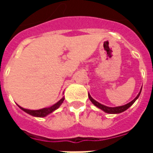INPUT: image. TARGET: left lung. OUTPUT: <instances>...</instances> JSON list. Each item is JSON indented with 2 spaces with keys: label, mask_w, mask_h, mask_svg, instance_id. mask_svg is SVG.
Returning <instances> with one entry per match:
<instances>
[{
  "label": "left lung",
  "mask_w": 153,
  "mask_h": 153,
  "mask_svg": "<svg viewBox=\"0 0 153 153\" xmlns=\"http://www.w3.org/2000/svg\"><path fill=\"white\" fill-rule=\"evenodd\" d=\"M141 91H142V88L141 89H140V92L138 93V94L137 95V97H135L134 99L132 100L130 102L127 103V104H125V105H123V106H115V107H111V106H106L105 105H102V104H101L99 103L98 102H97L96 100H94L91 97V95L89 94L88 93V97H89V100L92 102L93 105L95 106H97V108H99L101 109L102 111H103L104 112L106 113H108V114H119V113H121V112H124L125 111H126L127 109H128L130 106L135 102V101L138 99V97L140 95V93H141Z\"/></svg>",
  "instance_id": "8db88e82"
}]
</instances>
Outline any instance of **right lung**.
I'll return each mask as SVG.
<instances>
[{"instance_id":"add662e5","label":"right lung","mask_w":153,"mask_h":153,"mask_svg":"<svg viewBox=\"0 0 153 153\" xmlns=\"http://www.w3.org/2000/svg\"><path fill=\"white\" fill-rule=\"evenodd\" d=\"M64 100H65V97H63L60 101H58L56 104H54L51 106H49V107H45V108H42V109L39 110H28L25 109L22 106H18L22 110L24 111L25 112L28 113V115H33V116H35V117H46L47 115H48L51 113L54 112L56 110H57L60 106V105L63 103Z\"/></svg>"}]
</instances>
